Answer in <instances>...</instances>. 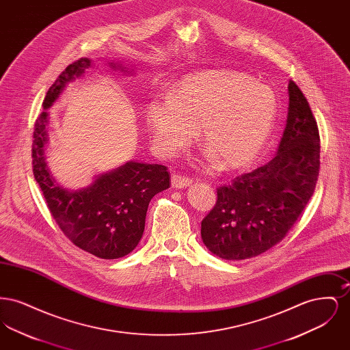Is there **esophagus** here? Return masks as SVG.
<instances>
[{
  "label": "esophagus",
  "mask_w": 350,
  "mask_h": 350,
  "mask_svg": "<svg viewBox=\"0 0 350 350\" xmlns=\"http://www.w3.org/2000/svg\"><path fill=\"white\" fill-rule=\"evenodd\" d=\"M191 183L193 181L189 177H185L181 174H173L172 176V187H174V189H183V187L189 186Z\"/></svg>",
  "instance_id": "34e87169"
}]
</instances>
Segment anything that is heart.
I'll return each mask as SVG.
<instances>
[{
  "instance_id": "b5f03b06",
  "label": "heart",
  "mask_w": 350,
  "mask_h": 350,
  "mask_svg": "<svg viewBox=\"0 0 350 350\" xmlns=\"http://www.w3.org/2000/svg\"><path fill=\"white\" fill-rule=\"evenodd\" d=\"M275 94L245 73L208 70L185 77L172 98L146 105L153 143L167 154L189 146L200 126L206 156L224 170L250 165L267 144L277 118Z\"/></svg>"
}]
</instances>
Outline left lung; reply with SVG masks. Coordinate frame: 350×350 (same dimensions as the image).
<instances>
[{
	"instance_id": "obj_1",
	"label": "left lung",
	"mask_w": 350,
	"mask_h": 350,
	"mask_svg": "<svg viewBox=\"0 0 350 350\" xmlns=\"http://www.w3.org/2000/svg\"><path fill=\"white\" fill-rule=\"evenodd\" d=\"M288 113L277 154L217 189L200 236L224 260L256 257L278 244L311 200L320 169L317 120L297 83H288Z\"/></svg>"
}]
</instances>
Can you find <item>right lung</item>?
<instances>
[{"mask_svg":"<svg viewBox=\"0 0 350 350\" xmlns=\"http://www.w3.org/2000/svg\"><path fill=\"white\" fill-rule=\"evenodd\" d=\"M93 60L81 57L66 68L47 92L43 113L33 130V172L51 214L60 230L79 248L100 258L114 260L133 252L146 226L150 200L169 187L167 167L127 161L94 177L89 186L68 190L51 174L44 150L49 143V111L68 83L83 76ZM107 66L123 73H133L122 64Z\"/></svg>","mask_w":350,"mask_h":350,"instance_id":"1","label":"right lung"}]
</instances>
